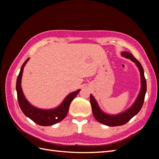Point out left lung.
Listing matches in <instances>:
<instances>
[{
    "mask_svg": "<svg viewBox=\"0 0 159 159\" xmlns=\"http://www.w3.org/2000/svg\"><path fill=\"white\" fill-rule=\"evenodd\" d=\"M121 55L126 57V59H129L135 63L138 68L139 70L140 75H141V91L138 95L137 98L135 102L132 105L128 110L125 111L124 112L119 113L117 115H109L104 113L100 109L96 100L93 97L92 95H90V102L92 106L93 115L95 119L99 121L100 123L107 125L109 126H121L126 124L128 121H130L132 118L139 112L144 102L145 96H146V90H147V84L146 80L144 76L143 68L140 62L134 58V57L131 53L128 52H121Z\"/></svg>",
    "mask_w": 159,
    "mask_h": 159,
    "instance_id": "left-lung-1",
    "label": "left lung"
}]
</instances>
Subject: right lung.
<instances>
[{"mask_svg": "<svg viewBox=\"0 0 159 159\" xmlns=\"http://www.w3.org/2000/svg\"><path fill=\"white\" fill-rule=\"evenodd\" d=\"M29 59L30 58L26 59L23 63L16 81L17 96H18L19 106L24 114L36 124L43 126H52L53 124L62 121L66 117L69 111L70 103L79 93L80 89L70 93L63 101V102L55 109L47 110L40 109L31 105L25 98L21 87V79L23 69Z\"/></svg>", "mask_w": 159, "mask_h": 159, "instance_id": "1", "label": "right lung"}]
</instances>
